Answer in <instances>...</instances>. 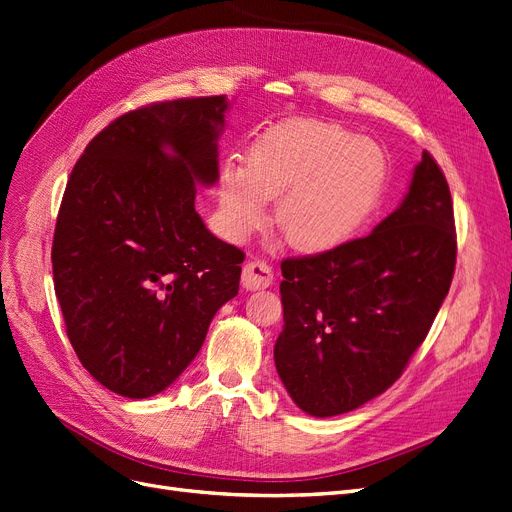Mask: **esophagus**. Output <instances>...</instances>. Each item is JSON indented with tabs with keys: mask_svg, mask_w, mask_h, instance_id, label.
Listing matches in <instances>:
<instances>
[{
	"mask_svg": "<svg viewBox=\"0 0 512 512\" xmlns=\"http://www.w3.org/2000/svg\"><path fill=\"white\" fill-rule=\"evenodd\" d=\"M274 282V270L266 261H249L242 270V285L249 291L268 289Z\"/></svg>",
	"mask_w": 512,
	"mask_h": 512,
	"instance_id": "34e87169",
	"label": "esophagus"
}]
</instances>
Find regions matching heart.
Listing matches in <instances>:
<instances>
[{
  "label": "heart",
  "instance_id": "1",
  "mask_svg": "<svg viewBox=\"0 0 512 512\" xmlns=\"http://www.w3.org/2000/svg\"><path fill=\"white\" fill-rule=\"evenodd\" d=\"M382 145L331 122L291 120L263 132L249 147L246 166L227 160L219 170L225 230L240 240L268 221L291 246L323 253L348 242L369 221L388 185Z\"/></svg>",
  "mask_w": 512,
  "mask_h": 512
}]
</instances>
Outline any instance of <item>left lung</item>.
<instances>
[{
  "instance_id": "obj_1",
  "label": "left lung",
  "mask_w": 512,
  "mask_h": 512,
  "mask_svg": "<svg viewBox=\"0 0 512 512\" xmlns=\"http://www.w3.org/2000/svg\"><path fill=\"white\" fill-rule=\"evenodd\" d=\"M456 253L449 185L424 151L405 200L369 236L282 261L274 363L295 405L331 418L399 380L449 293Z\"/></svg>"
}]
</instances>
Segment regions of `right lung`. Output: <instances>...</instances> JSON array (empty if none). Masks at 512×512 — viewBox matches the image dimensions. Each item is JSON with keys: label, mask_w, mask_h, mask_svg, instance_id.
<instances>
[{"label": "right lung", "mask_w": 512, "mask_h": 512, "mask_svg": "<svg viewBox=\"0 0 512 512\" xmlns=\"http://www.w3.org/2000/svg\"><path fill=\"white\" fill-rule=\"evenodd\" d=\"M225 111L223 94L132 109L88 143L67 181L56 299L84 369L126 399L173 384L238 295L244 253L194 206L196 185L219 179Z\"/></svg>", "instance_id": "1"}]
</instances>
